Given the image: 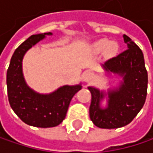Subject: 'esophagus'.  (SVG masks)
<instances>
[{
    "label": "esophagus",
    "instance_id": "obj_1",
    "mask_svg": "<svg viewBox=\"0 0 153 153\" xmlns=\"http://www.w3.org/2000/svg\"><path fill=\"white\" fill-rule=\"evenodd\" d=\"M82 79L85 82L88 83V82H91L93 79H94V74L93 73L89 72V71H87L85 72L83 74H82Z\"/></svg>",
    "mask_w": 153,
    "mask_h": 153
}]
</instances>
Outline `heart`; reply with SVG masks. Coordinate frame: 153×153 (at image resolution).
<instances>
[{
	"instance_id": "1",
	"label": "heart",
	"mask_w": 153,
	"mask_h": 153,
	"mask_svg": "<svg viewBox=\"0 0 153 153\" xmlns=\"http://www.w3.org/2000/svg\"><path fill=\"white\" fill-rule=\"evenodd\" d=\"M117 45L113 42H110L107 39H102L97 41L94 44V49L97 53L105 52V56L108 57L113 56L117 52Z\"/></svg>"
}]
</instances>
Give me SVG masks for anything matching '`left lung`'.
<instances>
[{
	"mask_svg": "<svg viewBox=\"0 0 153 153\" xmlns=\"http://www.w3.org/2000/svg\"><path fill=\"white\" fill-rule=\"evenodd\" d=\"M128 49L102 65L107 74L121 78L119 85L106 92L88 87L91 93L89 117L100 128H118L129 124L143 108L146 96L148 74L143 54L126 34L123 35ZM107 97V106L101 105Z\"/></svg>",
	"mask_w": 153,
	"mask_h": 153,
	"instance_id": "obj_1",
	"label": "left lung"
}]
</instances>
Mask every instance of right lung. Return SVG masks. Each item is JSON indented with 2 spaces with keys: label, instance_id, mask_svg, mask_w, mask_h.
<instances>
[{
  "label": "right lung",
  "instance_id": "add662e5",
  "mask_svg": "<svg viewBox=\"0 0 153 153\" xmlns=\"http://www.w3.org/2000/svg\"><path fill=\"white\" fill-rule=\"evenodd\" d=\"M46 35L52 33L33 34L15 50L7 71V89L10 105L25 124L37 128H52L65 118L74 96L82 88L78 85H65L52 93L40 94L31 88L23 74L22 62L25 54Z\"/></svg>",
  "mask_w": 153,
  "mask_h": 153
}]
</instances>
